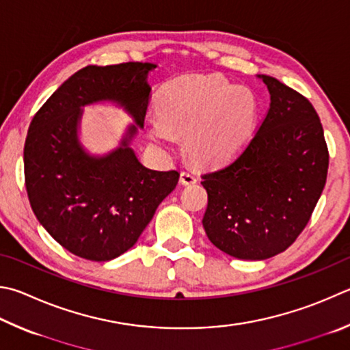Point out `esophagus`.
<instances>
[{
    "mask_svg": "<svg viewBox=\"0 0 350 350\" xmlns=\"http://www.w3.org/2000/svg\"><path fill=\"white\" fill-rule=\"evenodd\" d=\"M197 182V176L194 173H189V171H182L180 173V183L182 185H193Z\"/></svg>",
    "mask_w": 350,
    "mask_h": 350,
    "instance_id": "34e87169",
    "label": "esophagus"
}]
</instances>
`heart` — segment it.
Returning a JSON list of instances; mask_svg holds the SVG:
<instances>
[{
    "mask_svg": "<svg viewBox=\"0 0 350 350\" xmlns=\"http://www.w3.org/2000/svg\"><path fill=\"white\" fill-rule=\"evenodd\" d=\"M157 111L159 116L147 119L151 142L170 148L174 136H183L194 162L219 165L250 141L258 103L251 88L234 85L220 75H185L162 88Z\"/></svg>",
    "mask_w": 350,
    "mask_h": 350,
    "instance_id": "b5f03b06",
    "label": "heart"
}]
</instances>
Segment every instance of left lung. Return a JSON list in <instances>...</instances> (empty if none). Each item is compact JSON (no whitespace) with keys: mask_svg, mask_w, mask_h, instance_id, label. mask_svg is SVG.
Returning a JSON list of instances; mask_svg holds the SVG:
<instances>
[{"mask_svg":"<svg viewBox=\"0 0 350 350\" xmlns=\"http://www.w3.org/2000/svg\"><path fill=\"white\" fill-rule=\"evenodd\" d=\"M258 78L271 104L256 136L231 163L202 176L206 236L241 260L274 257L294 243L320 199L329 167L312 104L272 76Z\"/></svg>","mask_w":350,"mask_h":350,"instance_id":"8db88e82","label":"left lung"}]
</instances>
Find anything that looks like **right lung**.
<instances>
[{"label":"right lung","mask_w":350,"mask_h":350,"mask_svg":"<svg viewBox=\"0 0 350 350\" xmlns=\"http://www.w3.org/2000/svg\"><path fill=\"white\" fill-rule=\"evenodd\" d=\"M157 66L125 62L87 66L47 99L31 119L24 145L25 188L36 219L75 256L109 262L129 251L179 182L177 171L150 170L130 147L144 129ZM111 102L129 112L118 149L90 155L80 144L82 108Z\"/></svg>","instance_id":"right-lung-1"}]
</instances>
